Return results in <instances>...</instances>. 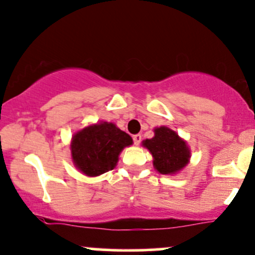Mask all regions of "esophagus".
<instances>
[{
	"mask_svg": "<svg viewBox=\"0 0 255 255\" xmlns=\"http://www.w3.org/2000/svg\"><path fill=\"white\" fill-rule=\"evenodd\" d=\"M133 140H134L135 145H139V144H140V141H141V134L133 135Z\"/></svg>",
	"mask_w": 255,
	"mask_h": 255,
	"instance_id": "34e87169",
	"label": "esophagus"
}]
</instances>
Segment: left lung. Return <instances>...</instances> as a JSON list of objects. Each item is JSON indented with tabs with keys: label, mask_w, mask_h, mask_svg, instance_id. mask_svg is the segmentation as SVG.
I'll return each mask as SVG.
<instances>
[{
	"label": "left lung",
	"mask_w": 255,
	"mask_h": 255,
	"mask_svg": "<svg viewBox=\"0 0 255 255\" xmlns=\"http://www.w3.org/2000/svg\"><path fill=\"white\" fill-rule=\"evenodd\" d=\"M141 144L152 155L154 168L161 175H176L191 160V149L187 141L166 126L154 128V136Z\"/></svg>",
	"instance_id": "obj_1"
}]
</instances>
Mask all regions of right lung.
<instances>
[{
    "mask_svg": "<svg viewBox=\"0 0 255 255\" xmlns=\"http://www.w3.org/2000/svg\"><path fill=\"white\" fill-rule=\"evenodd\" d=\"M132 144V136L115 123L100 121L82 128L72 136V161L85 176L98 177L114 170L122 150Z\"/></svg>",
    "mask_w": 255,
    "mask_h": 255,
    "instance_id": "obj_1",
    "label": "right lung"
}]
</instances>
